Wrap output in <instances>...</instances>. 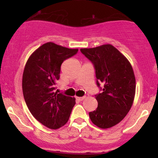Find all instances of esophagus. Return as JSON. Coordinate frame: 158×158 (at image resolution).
<instances>
[{"label":"esophagus","mask_w":158,"mask_h":158,"mask_svg":"<svg viewBox=\"0 0 158 158\" xmlns=\"http://www.w3.org/2000/svg\"><path fill=\"white\" fill-rule=\"evenodd\" d=\"M85 98V96H82V97H76V99L79 100V101H82V100H83Z\"/></svg>","instance_id":"1"}]
</instances>
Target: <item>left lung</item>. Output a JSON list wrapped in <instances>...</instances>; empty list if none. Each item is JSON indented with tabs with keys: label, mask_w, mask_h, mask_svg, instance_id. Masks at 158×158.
<instances>
[{
	"label": "left lung",
	"mask_w": 158,
	"mask_h": 158,
	"mask_svg": "<svg viewBox=\"0 0 158 158\" xmlns=\"http://www.w3.org/2000/svg\"><path fill=\"white\" fill-rule=\"evenodd\" d=\"M80 50L94 65L97 85H103L102 93L95 95L98 107L89 112V118L98 128H111L122 121L133 104L136 81L131 65L111 44Z\"/></svg>",
	"instance_id": "left-lung-1"
}]
</instances>
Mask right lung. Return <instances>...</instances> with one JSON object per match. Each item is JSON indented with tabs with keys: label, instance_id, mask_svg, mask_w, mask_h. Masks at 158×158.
<instances>
[{
	"label": "right lung",
	"instance_id": "add662e5",
	"mask_svg": "<svg viewBox=\"0 0 158 158\" xmlns=\"http://www.w3.org/2000/svg\"><path fill=\"white\" fill-rule=\"evenodd\" d=\"M78 50L48 42L36 49L25 65L22 79L24 100L33 117L49 128L66 124L76 104V98L55 89L62 63Z\"/></svg>",
	"mask_w": 158,
	"mask_h": 158
}]
</instances>
